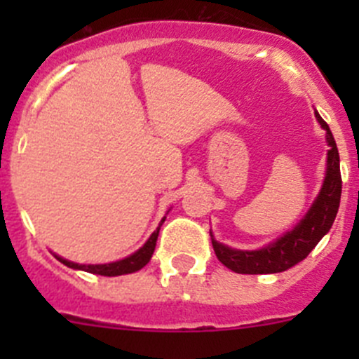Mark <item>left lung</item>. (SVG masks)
<instances>
[{"label": "left lung", "mask_w": 359, "mask_h": 359, "mask_svg": "<svg viewBox=\"0 0 359 359\" xmlns=\"http://www.w3.org/2000/svg\"><path fill=\"white\" fill-rule=\"evenodd\" d=\"M314 114H316V119L320 121L321 128L327 132V142L328 147H330L327 154V173H325V180L320 194L314 200L309 212L306 213V217L292 231H288L287 234H283L276 241H273V243L260 250L229 248L226 245L219 243L213 238V234L210 233L217 259L227 269L240 274L283 273V271L290 269L295 264H299L300 260L306 259L311 253V250L316 247L321 238L330 231L337 212H339L340 193H342V177H340L339 163L340 159L335 139L332 135L330 128H328L327 121L316 111H314Z\"/></svg>", "instance_id": "8db88e82"}]
</instances>
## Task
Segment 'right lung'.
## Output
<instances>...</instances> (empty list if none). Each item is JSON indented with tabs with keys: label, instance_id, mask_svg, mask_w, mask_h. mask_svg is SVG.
Segmentation results:
<instances>
[{
	"label": "right lung",
	"instance_id": "add662e5",
	"mask_svg": "<svg viewBox=\"0 0 359 359\" xmlns=\"http://www.w3.org/2000/svg\"><path fill=\"white\" fill-rule=\"evenodd\" d=\"M165 219L166 217H163L161 222H159V226L156 227V231L151 234L149 240L144 243V247L137 250V252L132 253V255L126 257V259L116 260V262H111V264H76V262H71V260L62 259V257H59V255H55V257H57V260H60L64 266L71 267V269L86 271V273H92V274H100V276H121V274L135 273V271L142 269V267L149 262L151 257H153L154 248H156L159 227L163 226Z\"/></svg>",
	"mask_w": 359,
	"mask_h": 359
}]
</instances>
